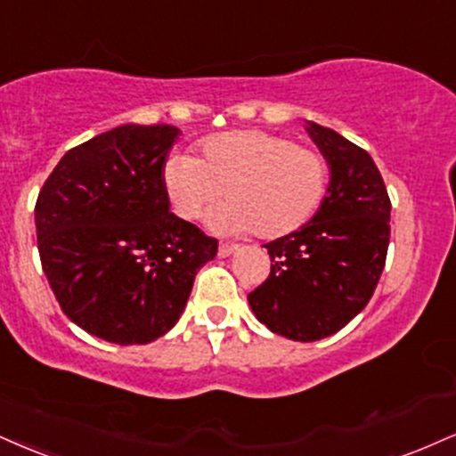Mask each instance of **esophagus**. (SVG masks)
Here are the masks:
<instances>
[{"label":"esophagus","instance_id":"obj_1","mask_svg":"<svg viewBox=\"0 0 456 456\" xmlns=\"http://www.w3.org/2000/svg\"><path fill=\"white\" fill-rule=\"evenodd\" d=\"M238 250V244H221L218 246V256H229Z\"/></svg>","mask_w":456,"mask_h":456}]
</instances>
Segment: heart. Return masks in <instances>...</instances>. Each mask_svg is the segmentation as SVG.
<instances>
[{"instance_id":"heart-1","label":"heart","mask_w":456,"mask_h":456,"mask_svg":"<svg viewBox=\"0 0 456 456\" xmlns=\"http://www.w3.org/2000/svg\"><path fill=\"white\" fill-rule=\"evenodd\" d=\"M329 186V163L316 148L259 129L229 131L201 144L200 157L175 155L163 166L172 210L200 221L214 206L216 227L278 240L310 223Z\"/></svg>"}]
</instances>
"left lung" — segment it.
Listing matches in <instances>:
<instances>
[{"label":"left lung","instance_id":"left-lung-1","mask_svg":"<svg viewBox=\"0 0 456 456\" xmlns=\"http://www.w3.org/2000/svg\"><path fill=\"white\" fill-rule=\"evenodd\" d=\"M331 180L322 206L295 233L267 242L270 276L248 293L270 331L314 342L365 308L385 270L391 200L374 159L338 131L308 123Z\"/></svg>","mask_w":456,"mask_h":456}]
</instances>
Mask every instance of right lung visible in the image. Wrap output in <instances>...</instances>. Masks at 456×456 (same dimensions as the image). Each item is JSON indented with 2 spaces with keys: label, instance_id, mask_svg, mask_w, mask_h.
Segmentation results:
<instances>
[{
  "label": "right lung",
  "instance_id": "add662e5",
  "mask_svg": "<svg viewBox=\"0 0 456 456\" xmlns=\"http://www.w3.org/2000/svg\"><path fill=\"white\" fill-rule=\"evenodd\" d=\"M180 131L120 125L63 155L36 201L42 270L63 314L112 344L167 333L218 242L169 212L163 166Z\"/></svg>",
  "mask_w": 456,
  "mask_h": 456
}]
</instances>
